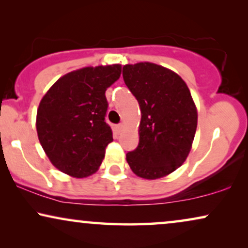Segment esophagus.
<instances>
[{
  "mask_svg": "<svg viewBox=\"0 0 248 248\" xmlns=\"http://www.w3.org/2000/svg\"><path fill=\"white\" fill-rule=\"evenodd\" d=\"M122 130H123V124H117V125H116V131H117V133H121Z\"/></svg>",
  "mask_w": 248,
  "mask_h": 248,
  "instance_id": "obj_1",
  "label": "esophagus"
}]
</instances>
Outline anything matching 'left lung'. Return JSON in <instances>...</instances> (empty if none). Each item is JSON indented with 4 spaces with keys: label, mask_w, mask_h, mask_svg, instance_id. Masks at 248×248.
<instances>
[{
    "label": "left lung",
    "mask_w": 248,
    "mask_h": 248,
    "mask_svg": "<svg viewBox=\"0 0 248 248\" xmlns=\"http://www.w3.org/2000/svg\"><path fill=\"white\" fill-rule=\"evenodd\" d=\"M123 79L141 109L140 140L126 160L135 175L157 179L182 166L191 151L198 111L178 74L154 63L123 66Z\"/></svg>",
    "instance_id": "8db88e82"
}]
</instances>
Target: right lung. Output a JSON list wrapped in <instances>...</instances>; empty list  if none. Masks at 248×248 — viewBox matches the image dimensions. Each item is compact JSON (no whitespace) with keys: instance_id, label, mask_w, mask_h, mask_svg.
Returning a JSON list of instances; mask_svg holds the SVG:
<instances>
[{"instance_id":"right-lung-1","label":"right lung","mask_w":248,"mask_h":248,"mask_svg":"<svg viewBox=\"0 0 248 248\" xmlns=\"http://www.w3.org/2000/svg\"><path fill=\"white\" fill-rule=\"evenodd\" d=\"M118 64L84 67L53 84L37 110V133L47 157L61 171L82 178L97 171L113 132L105 117V96L121 76Z\"/></svg>"}]
</instances>
